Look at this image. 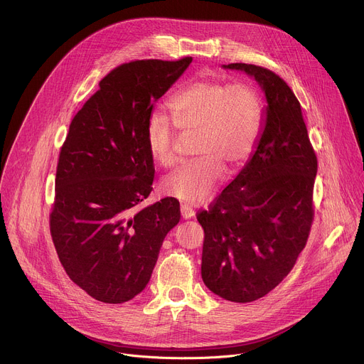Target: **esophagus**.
I'll return each instance as SVG.
<instances>
[{
    "instance_id": "34e87169",
    "label": "esophagus",
    "mask_w": 364,
    "mask_h": 364,
    "mask_svg": "<svg viewBox=\"0 0 364 364\" xmlns=\"http://www.w3.org/2000/svg\"><path fill=\"white\" fill-rule=\"evenodd\" d=\"M180 210H181V216L184 219H190V218H193L196 215L194 209H193V207H190L188 204H181V209Z\"/></svg>"
}]
</instances>
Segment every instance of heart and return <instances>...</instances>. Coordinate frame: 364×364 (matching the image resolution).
<instances>
[{"instance_id":"1","label":"heart","mask_w":364,"mask_h":364,"mask_svg":"<svg viewBox=\"0 0 364 364\" xmlns=\"http://www.w3.org/2000/svg\"><path fill=\"white\" fill-rule=\"evenodd\" d=\"M170 109L177 124L163 112L149 115L146 146L155 163L170 168L178 163L179 131L197 135L200 159L167 177L163 188L187 204H201L220 184L223 167L236 173L252 157L262 132V96L250 83L197 79L171 97Z\"/></svg>"}]
</instances>
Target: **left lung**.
Instances as JSON below:
<instances>
[{
    "label": "left lung",
    "instance_id": "1",
    "mask_svg": "<svg viewBox=\"0 0 364 364\" xmlns=\"http://www.w3.org/2000/svg\"><path fill=\"white\" fill-rule=\"evenodd\" d=\"M265 90L261 139L239 176L200 210L204 230L201 278L233 302L265 296L294 268L314 222L317 155L296 96L272 70L230 63Z\"/></svg>",
    "mask_w": 364,
    "mask_h": 364
}]
</instances>
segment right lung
Masks as SVG:
<instances>
[{
	"label": "right lung",
	"instance_id": "obj_1",
	"mask_svg": "<svg viewBox=\"0 0 364 364\" xmlns=\"http://www.w3.org/2000/svg\"><path fill=\"white\" fill-rule=\"evenodd\" d=\"M180 60L122 63L99 82L62 145L50 235L69 278L107 304L132 299L148 284L180 203L144 209L154 181L145 128L154 103L188 68Z\"/></svg>",
	"mask_w": 364,
	"mask_h": 364
}]
</instances>
